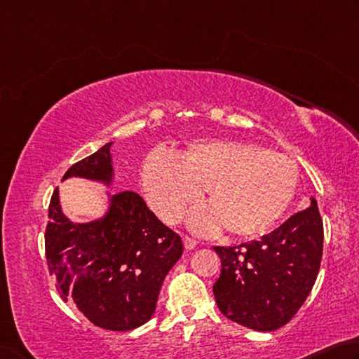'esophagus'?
I'll list each match as a JSON object with an SVG mask.
<instances>
[{"instance_id":"34e87169","label":"esophagus","mask_w":359,"mask_h":359,"mask_svg":"<svg viewBox=\"0 0 359 359\" xmlns=\"http://www.w3.org/2000/svg\"><path fill=\"white\" fill-rule=\"evenodd\" d=\"M183 243H184L186 250H192V249L197 248V241L192 240V238H189V236H184L183 238Z\"/></svg>"}]
</instances>
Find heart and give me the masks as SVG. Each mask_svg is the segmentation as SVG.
I'll use <instances>...</instances> for the list:
<instances>
[{"label":"heart","instance_id":"obj_1","mask_svg":"<svg viewBox=\"0 0 359 359\" xmlns=\"http://www.w3.org/2000/svg\"><path fill=\"white\" fill-rule=\"evenodd\" d=\"M298 180L287 156L229 138L192 142L176 157L156 153L142 168L151 208L168 224L178 222L206 187L210 205L189 216V227L205 235L222 225L238 236L265 233L293 202Z\"/></svg>","mask_w":359,"mask_h":359}]
</instances>
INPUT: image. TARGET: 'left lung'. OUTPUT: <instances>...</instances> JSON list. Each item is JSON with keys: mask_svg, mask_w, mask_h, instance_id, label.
I'll return each mask as SVG.
<instances>
[{"mask_svg": "<svg viewBox=\"0 0 359 359\" xmlns=\"http://www.w3.org/2000/svg\"><path fill=\"white\" fill-rule=\"evenodd\" d=\"M215 250L222 269L212 292L219 311L255 331L290 322L316 284L323 254L317 200L259 241Z\"/></svg>", "mask_w": 359, "mask_h": 359, "instance_id": "8db88e82", "label": "left lung"}]
</instances>
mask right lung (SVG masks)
<instances>
[{
  "instance_id": "right-lung-1",
  "label": "right lung",
  "mask_w": 359,
  "mask_h": 359,
  "mask_svg": "<svg viewBox=\"0 0 359 359\" xmlns=\"http://www.w3.org/2000/svg\"><path fill=\"white\" fill-rule=\"evenodd\" d=\"M111 144L74 163L62 181L85 178L110 186ZM109 197L102 217L72 222L61 210L56 187L48 206L46 257L62 299H72L99 328L129 331L153 317L162 282L183 255V241L138 194L109 192Z\"/></svg>"
}]
</instances>
